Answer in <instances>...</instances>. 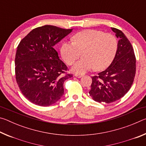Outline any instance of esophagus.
<instances>
[{"mask_svg": "<svg viewBox=\"0 0 146 146\" xmlns=\"http://www.w3.org/2000/svg\"><path fill=\"white\" fill-rule=\"evenodd\" d=\"M75 76H76V77H77V78H81L82 76V75H80V74H78V73H75Z\"/></svg>", "mask_w": 146, "mask_h": 146, "instance_id": "34e87169", "label": "esophagus"}]
</instances>
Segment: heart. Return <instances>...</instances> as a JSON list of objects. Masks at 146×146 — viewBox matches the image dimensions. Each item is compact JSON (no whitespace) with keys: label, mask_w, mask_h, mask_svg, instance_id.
Segmentation results:
<instances>
[{"label":"heart","mask_w":146,"mask_h":146,"mask_svg":"<svg viewBox=\"0 0 146 146\" xmlns=\"http://www.w3.org/2000/svg\"><path fill=\"white\" fill-rule=\"evenodd\" d=\"M73 41H66L61 48V54L68 65L76 62L72 71L84 74L95 68L100 71L108 68L112 62L118 48V42L113 34L105 33L97 29H86L73 36Z\"/></svg>","instance_id":"obj_1"}]
</instances>
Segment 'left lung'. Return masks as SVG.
<instances>
[{
	"instance_id": "8db88e82",
	"label": "left lung",
	"mask_w": 146,
	"mask_h": 146,
	"mask_svg": "<svg viewBox=\"0 0 146 146\" xmlns=\"http://www.w3.org/2000/svg\"><path fill=\"white\" fill-rule=\"evenodd\" d=\"M119 40L116 55L106 70L92 76L90 91L93 99L108 104L123 97L130 90L136 73V58L129 40L122 31L111 28Z\"/></svg>"
}]
</instances>
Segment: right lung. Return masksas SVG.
<instances>
[{
  "label": "right lung",
  "instance_id": "obj_1",
  "mask_svg": "<svg viewBox=\"0 0 146 146\" xmlns=\"http://www.w3.org/2000/svg\"><path fill=\"white\" fill-rule=\"evenodd\" d=\"M73 29L45 25L35 28L22 40L15 55L17 84L24 97L40 106L56 103L64 93V82L73 76L53 48Z\"/></svg>",
  "mask_w": 146,
  "mask_h": 146
}]
</instances>
